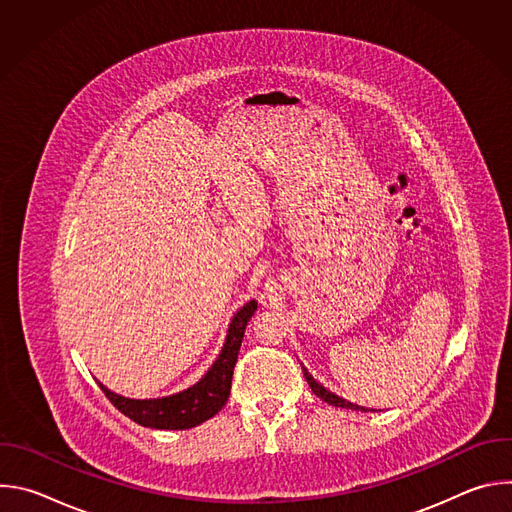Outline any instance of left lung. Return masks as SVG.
Segmentation results:
<instances>
[{"label":"left lung","instance_id":"1","mask_svg":"<svg viewBox=\"0 0 512 512\" xmlns=\"http://www.w3.org/2000/svg\"><path fill=\"white\" fill-rule=\"evenodd\" d=\"M302 371H304V377H306L308 385L312 387L314 395H316V397H320L322 401H326L328 405L342 407V409H354V411H375V409H364V407H360V405H356V403H350V401H346V399L338 397L336 393H332V391H328L324 385H320V383H318V381L308 373V369H306V367H302Z\"/></svg>","mask_w":512,"mask_h":512}]
</instances>
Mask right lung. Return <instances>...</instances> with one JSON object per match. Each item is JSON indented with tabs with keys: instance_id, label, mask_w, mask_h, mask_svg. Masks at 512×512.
I'll use <instances>...</instances> for the list:
<instances>
[{
	"instance_id": "add662e5",
	"label": "right lung",
	"mask_w": 512,
	"mask_h": 512,
	"mask_svg": "<svg viewBox=\"0 0 512 512\" xmlns=\"http://www.w3.org/2000/svg\"><path fill=\"white\" fill-rule=\"evenodd\" d=\"M257 310V302H247L231 320L221 354L212 367L192 387L156 399H131L107 389L101 381L99 387L107 399L131 421L152 429H190L221 411L231 395V381L239 348L247 322Z\"/></svg>"
}]
</instances>
